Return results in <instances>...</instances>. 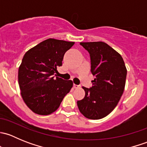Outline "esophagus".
I'll list each match as a JSON object with an SVG mask.
<instances>
[{
    "label": "esophagus",
    "instance_id": "34e87169",
    "mask_svg": "<svg viewBox=\"0 0 147 147\" xmlns=\"http://www.w3.org/2000/svg\"><path fill=\"white\" fill-rule=\"evenodd\" d=\"M81 86L80 85H78V84H73V87L75 89H78V88H80V87Z\"/></svg>",
    "mask_w": 147,
    "mask_h": 147
}]
</instances>
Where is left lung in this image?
I'll return each mask as SVG.
<instances>
[{
    "mask_svg": "<svg viewBox=\"0 0 147 147\" xmlns=\"http://www.w3.org/2000/svg\"><path fill=\"white\" fill-rule=\"evenodd\" d=\"M90 53L91 72L95 78L85 96L77 102L81 113L90 119L107 116L116 107L125 87L127 68L123 58L103 42H80Z\"/></svg>",
    "mask_w": 147,
    "mask_h": 147,
    "instance_id": "8db88e82",
    "label": "left lung"
}]
</instances>
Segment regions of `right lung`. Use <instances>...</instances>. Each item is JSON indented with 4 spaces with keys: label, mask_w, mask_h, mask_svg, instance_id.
<instances>
[{
    "label": "right lung",
    "mask_w": 147,
    "mask_h": 147,
    "mask_svg": "<svg viewBox=\"0 0 147 147\" xmlns=\"http://www.w3.org/2000/svg\"><path fill=\"white\" fill-rule=\"evenodd\" d=\"M75 44L45 40L30 49L18 69V84L26 105L35 113L48 115L57 110L73 85L72 80L56 77L65 53Z\"/></svg>",
    "instance_id": "add662e5"
}]
</instances>
